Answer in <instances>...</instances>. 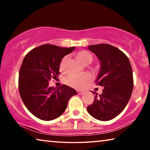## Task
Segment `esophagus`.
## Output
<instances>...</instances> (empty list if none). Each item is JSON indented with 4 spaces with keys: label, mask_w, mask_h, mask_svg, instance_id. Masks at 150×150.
<instances>
[{
    "label": "esophagus",
    "mask_w": 150,
    "mask_h": 150,
    "mask_svg": "<svg viewBox=\"0 0 150 150\" xmlns=\"http://www.w3.org/2000/svg\"><path fill=\"white\" fill-rule=\"evenodd\" d=\"M77 93H78V95H82V94H83V91H77Z\"/></svg>",
    "instance_id": "1"
}]
</instances>
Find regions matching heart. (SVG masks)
Here are the masks:
<instances>
[{
  "label": "heart",
  "mask_w": 150,
  "mask_h": 150,
  "mask_svg": "<svg viewBox=\"0 0 150 150\" xmlns=\"http://www.w3.org/2000/svg\"><path fill=\"white\" fill-rule=\"evenodd\" d=\"M76 59L83 65H88L92 62L93 56L89 52L85 50L78 52L75 55ZM67 57H63L60 63V69H63ZM91 81V76L88 73H85L81 76H69L65 79V83L67 85L75 88L76 89H81L85 87Z\"/></svg>",
  "instance_id": "heart-1"
}]
</instances>
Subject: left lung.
Segmentation results:
<instances>
[{
    "mask_svg": "<svg viewBox=\"0 0 150 150\" xmlns=\"http://www.w3.org/2000/svg\"><path fill=\"white\" fill-rule=\"evenodd\" d=\"M98 58L100 68L95 83L103 86L101 95L95 94L92 105L87 108L93 118L101 121L112 120L123 111L132 93V69L128 57L109 44L88 45Z\"/></svg>",
    "mask_w": 150,
    "mask_h": 150,
    "instance_id": "1",
    "label": "left lung"
}]
</instances>
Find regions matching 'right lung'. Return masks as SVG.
<instances>
[{
	"label": "right lung",
	"instance_id": "add662e5",
	"mask_svg": "<svg viewBox=\"0 0 150 150\" xmlns=\"http://www.w3.org/2000/svg\"><path fill=\"white\" fill-rule=\"evenodd\" d=\"M75 48L44 44L32 50L22 62L18 79L20 95L28 110L40 120L59 117L69 98L77 94L74 88L65 85L57 88L50 87L48 82L59 74L61 61Z\"/></svg>",
	"mask_w": 150,
	"mask_h": 150
}]
</instances>
